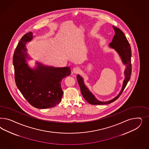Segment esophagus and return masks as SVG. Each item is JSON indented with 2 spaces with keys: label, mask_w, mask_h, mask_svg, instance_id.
<instances>
[{
  "label": "esophagus",
  "mask_w": 149,
  "mask_h": 149,
  "mask_svg": "<svg viewBox=\"0 0 149 149\" xmlns=\"http://www.w3.org/2000/svg\"><path fill=\"white\" fill-rule=\"evenodd\" d=\"M80 70L79 68H78V67H75V68H73V69H72V72L75 73V74L79 73L80 72Z\"/></svg>",
  "instance_id": "esophagus-1"
}]
</instances>
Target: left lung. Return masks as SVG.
I'll return each mask as SVG.
<instances>
[{
  "mask_svg": "<svg viewBox=\"0 0 149 149\" xmlns=\"http://www.w3.org/2000/svg\"><path fill=\"white\" fill-rule=\"evenodd\" d=\"M113 28L115 31V36L113 38V40L111 43H110L109 46L113 49L116 50L118 54L120 56L122 59V62L125 65H126V68L125 71V79L123 83L122 89L117 97L115 98L108 102H102L98 100L92 95L88 89L85 85L84 80L82 77L79 75H77V80L80 86L81 90V94L82 95L84 99L89 104L92 105H103V104H108L112 103L118 98V97L122 94L123 90H125L128 82L131 78L132 74V64H131V56H132V51H131V46L127 40L126 37L121 30L117 27H113Z\"/></svg>",
  "mask_w": 149,
  "mask_h": 149,
  "instance_id": "obj_1",
  "label": "left lung"
}]
</instances>
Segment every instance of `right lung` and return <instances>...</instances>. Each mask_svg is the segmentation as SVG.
<instances>
[{
	"instance_id": "add662e5",
	"label": "right lung",
	"mask_w": 149,
	"mask_h": 149,
	"mask_svg": "<svg viewBox=\"0 0 149 149\" xmlns=\"http://www.w3.org/2000/svg\"><path fill=\"white\" fill-rule=\"evenodd\" d=\"M32 38V32L25 34L14 52L16 85L33 107L38 109L53 108L61 101L63 93L61 81L70 74V68L49 67L38 63L35 69L29 68L26 63V59L29 58L26 44Z\"/></svg>"
}]
</instances>
